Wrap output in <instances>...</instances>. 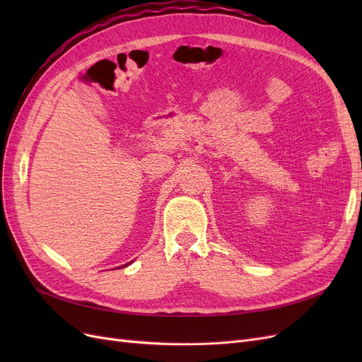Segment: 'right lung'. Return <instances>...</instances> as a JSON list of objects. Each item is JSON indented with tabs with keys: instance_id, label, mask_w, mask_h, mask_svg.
Instances as JSON below:
<instances>
[{
	"instance_id": "1",
	"label": "right lung",
	"mask_w": 362,
	"mask_h": 362,
	"mask_svg": "<svg viewBox=\"0 0 362 362\" xmlns=\"http://www.w3.org/2000/svg\"><path fill=\"white\" fill-rule=\"evenodd\" d=\"M129 264H131V262H128V264H124V266H120V267H127V266H129ZM120 267H119V269H120Z\"/></svg>"
}]
</instances>
